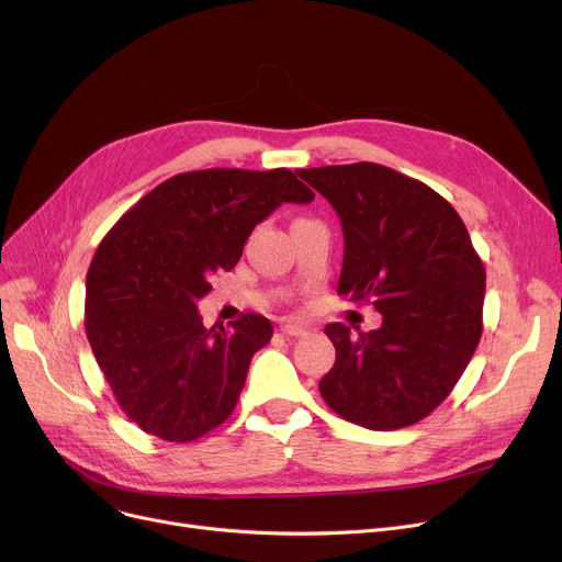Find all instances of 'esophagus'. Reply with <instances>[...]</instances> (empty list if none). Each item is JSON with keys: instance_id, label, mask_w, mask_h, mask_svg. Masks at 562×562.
Segmentation results:
<instances>
[{"instance_id": "esophagus-1", "label": "esophagus", "mask_w": 562, "mask_h": 562, "mask_svg": "<svg viewBox=\"0 0 562 562\" xmlns=\"http://www.w3.org/2000/svg\"><path fill=\"white\" fill-rule=\"evenodd\" d=\"M281 334H283V336H295V338H300V336H306L308 329H306L304 325H300V323H283V325H281Z\"/></svg>"}]
</instances>
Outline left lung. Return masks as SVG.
I'll return each mask as SVG.
<instances>
[{
    "mask_svg": "<svg viewBox=\"0 0 562 562\" xmlns=\"http://www.w3.org/2000/svg\"><path fill=\"white\" fill-rule=\"evenodd\" d=\"M297 173L340 217L338 295L382 313L372 331L325 327L336 363L319 393L368 430L414 425L443 403L475 352L485 265L456 207L420 180L375 162Z\"/></svg>",
    "mask_w": 562,
    "mask_h": 562,
    "instance_id": "left-lung-1",
    "label": "left lung"
}]
</instances>
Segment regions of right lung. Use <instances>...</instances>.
I'll return each mask as SVG.
<instances>
[{"mask_svg":"<svg viewBox=\"0 0 562 562\" xmlns=\"http://www.w3.org/2000/svg\"><path fill=\"white\" fill-rule=\"evenodd\" d=\"M313 196L290 169L187 171L102 237L87 274L85 329L116 403L144 432L187 443L233 414L272 323L247 313L233 329H207L196 302L233 270L256 224Z\"/></svg>","mask_w":562,"mask_h":562,"instance_id":"add662e5","label":"right lung"}]
</instances>
